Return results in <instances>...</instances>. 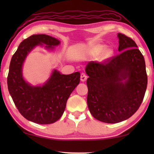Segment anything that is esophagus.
<instances>
[{"mask_svg":"<svg viewBox=\"0 0 154 154\" xmlns=\"http://www.w3.org/2000/svg\"><path fill=\"white\" fill-rule=\"evenodd\" d=\"M87 79H88L87 75H86L85 73H81V81L82 82H85L86 80H87Z\"/></svg>","mask_w":154,"mask_h":154,"instance_id":"1","label":"esophagus"}]
</instances>
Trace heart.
Returning <instances> with one entry per match:
<instances>
[{
    "instance_id": "b5f03b06",
    "label": "heart",
    "mask_w": 154,
    "mask_h": 154,
    "mask_svg": "<svg viewBox=\"0 0 154 154\" xmlns=\"http://www.w3.org/2000/svg\"><path fill=\"white\" fill-rule=\"evenodd\" d=\"M106 48V45H99L97 47H96L94 49V52L95 54H100L101 52L104 51V50ZM113 54V50L111 49H106L105 50L104 56H103V60H108L112 56Z\"/></svg>"
}]
</instances>
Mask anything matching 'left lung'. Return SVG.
<instances>
[{
    "label": "left lung",
    "instance_id": "1",
    "mask_svg": "<svg viewBox=\"0 0 154 154\" xmlns=\"http://www.w3.org/2000/svg\"><path fill=\"white\" fill-rule=\"evenodd\" d=\"M119 55L105 62H90L85 67L88 109L94 119L116 123L137 111L147 87L144 58L133 40L118 33Z\"/></svg>",
    "mask_w": 154,
    "mask_h": 154
}]
</instances>
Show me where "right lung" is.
I'll list each match as a JSON object with an SVG mask.
<instances>
[{
	"label": "right lung",
	"mask_w": 154,
	"mask_h": 154,
	"mask_svg": "<svg viewBox=\"0 0 154 154\" xmlns=\"http://www.w3.org/2000/svg\"><path fill=\"white\" fill-rule=\"evenodd\" d=\"M53 50L60 41L45 34L33 35L20 44L10 62L8 76L10 94L25 119L38 124L58 121L65 110L69 96L80 83V73L62 74L54 69L43 85L33 86L23 77L22 66L26 57L38 45Z\"/></svg>",
	"instance_id": "right-lung-1"
}]
</instances>
